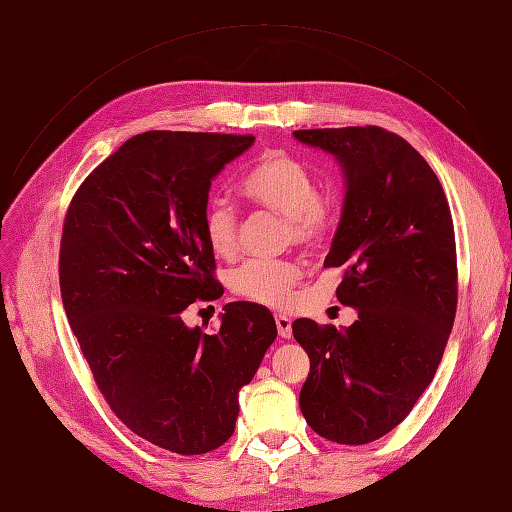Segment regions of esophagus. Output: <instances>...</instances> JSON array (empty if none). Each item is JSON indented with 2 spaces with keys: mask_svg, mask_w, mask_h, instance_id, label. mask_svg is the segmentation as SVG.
Masks as SVG:
<instances>
[{
  "mask_svg": "<svg viewBox=\"0 0 512 512\" xmlns=\"http://www.w3.org/2000/svg\"><path fill=\"white\" fill-rule=\"evenodd\" d=\"M275 324H277V333H280V337L288 339L292 335V320L284 314H277L275 316Z\"/></svg>",
  "mask_w": 512,
  "mask_h": 512,
  "instance_id": "1",
  "label": "esophagus"
}]
</instances>
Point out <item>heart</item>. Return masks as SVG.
Returning <instances> with one entry per match:
<instances>
[{
  "label": "heart",
  "instance_id": "obj_1",
  "mask_svg": "<svg viewBox=\"0 0 512 512\" xmlns=\"http://www.w3.org/2000/svg\"><path fill=\"white\" fill-rule=\"evenodd\" d=\"M243 194L252 203L282 215L288 224V239L316 247L335 226V203L318 192V183L299 160L267 153L241 181ZM205 239L215 256L230 258L237 252L239 220L228 200L215 198L203 213ZM301 269L290 260H247L232 271L230 286L241 297L262 305H284Z\"/></svg>",
  "mask_w": 512,
  "mask_h": 512
}]
</instances>
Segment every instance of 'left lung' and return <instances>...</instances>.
<instances>
[{
    "label": "left lung",
    "mask_w": 512,
    "mask_h": 512,
    "mask_svg": "<svg viewBox=\"0 0 512 512\" xmlns=\"http://www.w3.org/2000/svg\"><path fill=\"white\" fill-rule=\"evenodd\" d=\"M331 153L344 207L324 267H344L350 327L292 322L309 356L299 395L307 425L337 444L397 427L431 384L457 309L455 230L436 173L404 138L376 126L292 132Z\"/></svg>",
    "instance_id": "left-lung-1"
}]
</instances>
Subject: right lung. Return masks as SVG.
I'll return each instance as SVG.
<instances>
[{
	"label": "right lung",
	"instance_id": "right-lung-1",
	"mask_svg": "<svg viewBox=\"0 0 512 512\" xmlns=\"http://www.w3.org/2000/svg\"><path fill=\"white\" fill-rule=\"evenodd\" d=\"M254 136L136 134L74 194L61 235L59 286L98 389L136 436L203 455L235 431L239 391L275 342L258 303L224 305L220 331L183 322L220 299L203 213L211 181Z\"/></svg>",
	"mask_w": 512,
	"mask_h": 512
}]
</instances>
